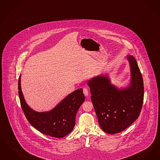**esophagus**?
Wrapping results in <instances>:
<instances>
[{"mask_svg": "<svg viewBox=\"0 0 160 160\" xmlns=\"http://www.w3.org/2000/svg\"><path fill=\"white\" fill-rule=\"evenodd\" d=\"M83 93L85 96H88L89 95V90L88 88L83 89Z\"/></svg>", "mask_w": 160, "mask_h": 160, "instance_id": "34e87169", "label": "esophagus"}]
</instances>
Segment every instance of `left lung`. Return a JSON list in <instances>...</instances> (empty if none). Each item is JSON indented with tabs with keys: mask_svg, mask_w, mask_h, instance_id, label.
I'll use <instances>...</instances> for the list:
<instances>
[{
	"mask_svg": "<svg viewBox=\"0 0 160 160\" xmlns=\"http://www.w3.org/2000/svg\"><path fill=\"white\" fill-rule=\"evenodd\" d=\"M130 70V83L118 88L112 84L108 74L97 76L88 82L91 100L99 126L109 134L121 132L139 117L143 101V82L133 56L126 57Z\"/></svg>",
	"mask_w": 160,
	"mask_h": 160,
	"instance_id": "1",
	"label": "left lung"
}]
</instances>
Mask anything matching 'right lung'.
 <instances>
[{
    "label": "right lung",
    "instance_id": "1",
    "mask_svg": "<svg viewBox=\"0 0 160 160\" xmlns=\"http://www.w3.org/2000/svg\"><path fill=\"white\" fill-rule=\"evenodd\" d=\"M18 90L22 111L33 128L43 134L57 138H64L72 132L76 124L77 111L85 99L82 89L72 92L53 108L45 112L34 111L26 102L21 90V74Z\"/></svg>",
    "mask_w": 160,
    "mask_h": 160
}]
</instances>
